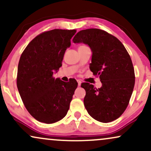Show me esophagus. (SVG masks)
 <instances>
[{
    "label": "esophagus",
    "instance_id": "obj_1",
    "mask_svg": "<svg viewBox=\"0 0 151 151\" xmlns=\"http://www.w3.org/2000/svg\"><path fill=\"white\" fill-rule=\"evenodd\" d=\"M77 82H78V85H79V86H81V81H79V80H77Z\"/></svg>",
    "mask_w": 151,
    "mask_h": 151
}]
</instances>
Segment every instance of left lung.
Returning <instances> with one entry per match:
<instances>
[{
	"mask_svg": "<svg viewBox=\"0 0 151 151\" xmlns=\"http://www.w3.org/2000/svg\"><path fill=\"white\" fill-rule=\"evenodd\" d=\"M73 42L89 46L93 52L90 70L102 83L100 88L88 83L81 84L88 113L102 123L115 121L126 109L134 86V70L128 52L118 38L98 28L78 32Z\"/></svg>",
	"mask_w": 151,
	"mask_h": 151,
	"instance_id": "8db88e82",
	"label": "left lung"
}]
</instances>
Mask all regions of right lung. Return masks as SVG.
Returning a JSON list of instances; mask_svg holds the SVG:
<instances>
[{
    "instance_id": "obj_1",
    "label": "right lung",
    "mask_w": 151,
    "mask_h": 151,
    "mask_svg": "<svg viewBox=\"0 0 151 151\" xmlns=\"http://www.w3.org/2000/svg\"><path fill=\"white\" fill-rule=\"evenodd\" d=\"M77 30L53 29L43 32L30 41L22 53L17 85L29 114L41 123L50 124L66 116L76 80L64 82L53 74L62 66L64 53Z\"/></svg>"
}]
</instances>
